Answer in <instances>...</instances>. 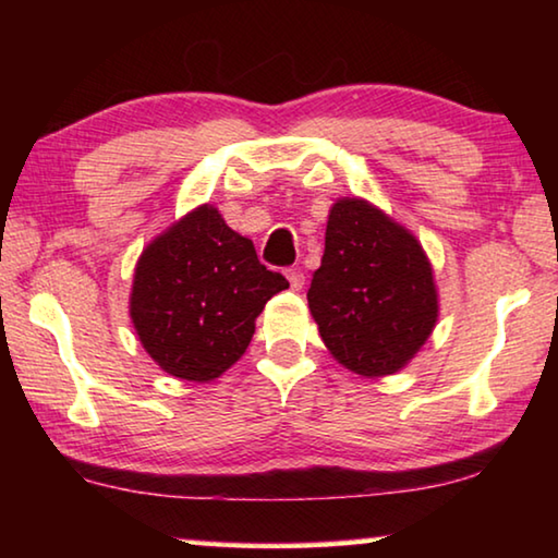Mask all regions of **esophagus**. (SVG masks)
Here are the masks:
<instances>
[{
  "instance_id": "esophagus-1",
  "label": "esophagus",
  "mask_w": 558,
  "mask_h": 558,
  "mask_svg": "<svg viewBox=\"0 0 558 558\" xmlns=\"http://www.w3.org/2000/svg\"><path fill=\"white\" fill-rule=\"evenodd\" d=\"M286 278L290 280V288L292 290H302V286H305V272H302L298 266H292L286 270Z\"/></svg>"
}]
</instances>
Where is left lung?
<instances>
[{"mask_svg":"<svg viewBox=\"0 0 558 558\" xmlns=\"http://www.w3.org/2000/svg\"><path fill=\"white\" fill-rule=\"evenodd\" d=\"M307 302L337 362L369 379L403 369L438 319V290L423 245L356 196L329 209L323 266Z\"/></svg>","mask_w":558,"mask_h":558,"instance_id":"obj_1","label":"left lung"}]
</instances>
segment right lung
I'll return each mask as SVG.
<instances>
[{"label": "right lung", "mask_w": 558, "mask_h": 558, "mask_svg": "<svg viewBox=\"0 0 558 558\" xmlns=\"http://www.w3.org/2000/svg\"><path fill=\"white\" fill-rule=\"evenodd\" d=\"M288 280L211 204L189 211L147 245L135 266L130 317L159 369L211 381L243 356L256 317Z\"/></svg>", "instance_id": "obj_1"}]
</instances>
